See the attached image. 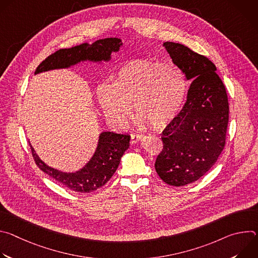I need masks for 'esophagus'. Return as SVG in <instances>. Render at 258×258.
Returning <instances> with one entry per match:
<instances>
[{"instance_id": "obj_1", "label": "esophagus", "mask_w": 258, "mask_h": 258, "mask_svg": "<svg viewBox=\"0 0 258 258\" xmlns=\"http://www.w3.org/2000/svg\"><path fill=\"white\" fill-rule=\"evenodd\" d=\"M143 138V135L142 134H133L132 135V143L133 144H137L141 139Z\"/></svg>"}]
</instances>
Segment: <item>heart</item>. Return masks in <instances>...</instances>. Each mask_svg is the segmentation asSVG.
Returning a JSON list of instances; mask_svg holds the SVG:
<instances>
[{
	"mask_svg": "<svg viewBox=\"0 0 258 258\" xmlns=\"http://www.w3.org/2000/svg\"><path fill=\"white\" fill-rule=\"evenodd\" d=\"M186 85L182 71L173 63L135 59L119 68L111 88L100 90L99 101L106 116L116 123H127L135 106L143 122L160 130L178 112Z\"/></svg>",
	"mask_w": 258,
	"mask_h": 258,
	"instance_id": "1",
	"label": "heart"
}]
</instances>
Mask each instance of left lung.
<instances>
[{
  "label": "left lung",
  "mask_w": 258,
  "mask_h": 258,
  "mask_svg": "<svg viewBox=\"0 0 258 258\" xmlns=\"http://www.w3.org/2000/svg\"><path fill=\"white\" fill-rule=\"evenodd\" d=\"M172 62L192 81L187 102L162 132L163 148L155 161L169 186L188 185L204 175L226 145L229 101L226 87L205 56L181 44L165 42Z\"/></svg>",
  "instance_id": "8db88e82"
}]
</instances>
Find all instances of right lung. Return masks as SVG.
I'll return each instance as SVG.
<instances>
[{
    "mask_svg": "<svg viewBox=\"0 0 258 258\" xmlns=\"http://www.w3.org/2000/svg\"><path fill=\"white\" fill-rule=\"evenodd\" d=\"M121 41L117 38L98 40L92 45L83 44L69 49H60L48 56L34 73L57 68H66L81 61H108L112 52L119 50ZM131 137L123 134L104 132L100 135L97 150L90 162L80 171L66 173L46 165L30 145L35 164L41 170L59 181L66 188L78 193H91L104 186L116 171L120 158L130 147Z\"/></svg>",
    "mask_w": 258,
    "mask_h": 258,
    "instance_id": "right-lung-1",
    "label": "right lung"
}]
</instances>
